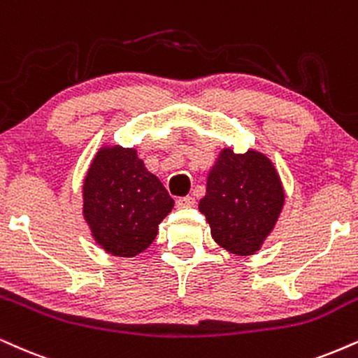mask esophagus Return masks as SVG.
I'll use <instances>...</instances> for the list:
<instances>
[{
	"label": "esophagus",
	"instance_id": "1",
	"mask_svg": "<svg viewBox=\"0 0 358 358\" xmlns=\"http://www.w3.org/2000/svg\"><path fill=\"white\" fill-rule=\"evenodd\" d=\"M193 205H195V198L193 196L176 198V206H178V208H190Z\"/></svg>",
	"mask_w": 358,
	"mask_h": 358
}]
</instances>
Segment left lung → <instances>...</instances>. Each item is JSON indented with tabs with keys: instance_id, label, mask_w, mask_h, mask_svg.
Masks as SVG:
<instances>
[{
	"instance_id": "obj_1",
	"label": "left lung",
	"mask_w": 358,
	"mask_h": 358,
	"mask_svg": "<svg viewBox=\"0 0 358 358\" xmlns=\"http://www.w3.org/2000/svg\"><path fill=\"white\" fill-rule=\"evenodd\" d=\"M285 203L280 176L264 153L223 148L206 180L198 208L213 240L235 255H253L272 234Z\"/></svg>"
}]
</instances>
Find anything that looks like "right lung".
Masks as SVG:
<instances>
[{"label":"right lung","mask_w":358,"mask_h":358,"mask_svg":"<svg viewBox=\"0 0 358 358\" xmlns=\"http://www.w3.org/2000/svg\"><path fill=\"white\" fill-rule=\"evenodd\" d=\"M173 198L135 148L103 146L83 183V217L106 253L135 257L152 245Z\"/></svg>","instance_id":"1"}]
</instances>
